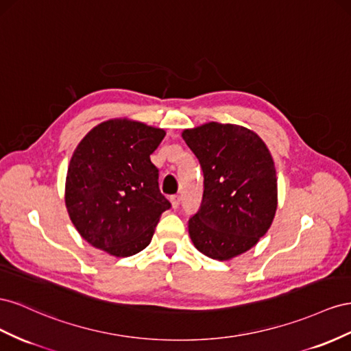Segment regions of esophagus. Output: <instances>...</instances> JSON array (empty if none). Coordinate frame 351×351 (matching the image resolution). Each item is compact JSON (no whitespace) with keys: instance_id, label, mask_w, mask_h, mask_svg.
<instances>
[{"instance_id":"esophagus-1","label":"esophagus","mask_w":351,"mask_h":351,"mask_svg":"<svg viewBox=\"0 0 351 351\" xmlns=\"http://www.w3.org/2000/svg\"><path fill=\"white\" fill-rule=\"evenodd\" d=\"M170 203H172V207H173V208H178V207H179V203H181V197H179L178 194L170 195Z\"/></svg>"}]
</instances>
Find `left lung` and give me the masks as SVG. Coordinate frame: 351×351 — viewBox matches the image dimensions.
<instances>
[{
	"label": "left lung",
	"instance_id": "8db88e82",
	"mask_svg": "<svg viewBox=\"0 0 351 351\" xmlns=\"http://www.w3.org/2000/svg\"><path fill=\"white\" fill-rule=\"evenodd\" d=\"M198 158L204 193L188 231L198 252L229 260L254 247L276 212V170L267 147L254 132L210 122L182 132Z\"/></svg>",
	"mask_w": 351,
	"mask_h": 351
}]
</instances>
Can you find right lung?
Here are the masks:
<instances>
[{"label": "right lung", "instance_id": "add662e5", "mask_svg": "<svg viewBox=\"0 0 351 351\" xmlns=\"http://www.w3.org/2000/svg\"><path fill=\"white\" fill-rule=\"evenodd\" d=\"M165 135L132 120H108L76 147L67 169L66 207L77 232L95 248L128 257L152 241L158 217L172 207L149 160Z\"/></svg>", "mask_w": 351, "mask_h": 351}]
</instances>
